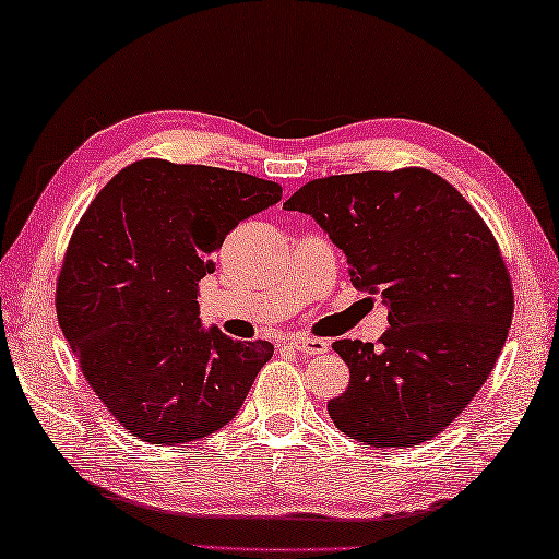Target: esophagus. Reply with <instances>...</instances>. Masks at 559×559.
Listing matches in <instances>:
<instances>
[{
	"label": "esophagus",
	"mask_w": 559,
	"mask_h": 559,
	"mask_svg": "<svg viewBox=\"0 0 559 559\" xmlns=\"http://www.w3.org/2000/svg\"><path fill=\"white\" fill-rule=\"evenodd\" d=\"M289 344L301 354H324V352H329V342L317 340V336H295V340H292Z\"/></svg>",
	"instance_id": "34e87169"
}]
</instances>
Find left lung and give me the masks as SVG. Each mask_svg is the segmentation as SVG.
I'll use <instances>...</instances> for the list:
<instances>
[{
	"label": "left lung",
	"mask_w": 559,
	"mask_h": 559,
	"mask_svg": "<svg viewBox=\"0 0 559 559\" xmlns=\"http://www.w3.org/2000/svg\"><path fill=\"white\" fill-rule=\"evenodd\" d=\"M285 210L312 215L381 295L379 344L340 340L349 386L326 404L342 433L373 448L431 441L490 377L512 322V282L496 237L451 182L426 168L309 180Z\"/></svg>",
	"instance_id": "obj_1"
}]
</instances>
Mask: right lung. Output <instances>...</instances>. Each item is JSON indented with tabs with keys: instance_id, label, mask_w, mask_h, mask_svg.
I'll list each match as a JSON object with an SVG mask.
<instances>
[{
	"instance_id": "obj_1",
	"label": "right lung",
	"mask_w": 559,
	"mask_h": 559,
	"mask_svg": "<svg viewBox=\"0 0 559 559\" xmlns=\"http://www.w3.org/2000/svg\"><path fill=\"white\" fill-rule=\"evenodd\" d=\"M247 173L143 158L106 182L67 247L57 317L111 416L145 443L180 445L230 424L270 342L200 324L198 282L227 233L280 203Z\"/></svg>"
}]
</instances>
